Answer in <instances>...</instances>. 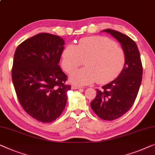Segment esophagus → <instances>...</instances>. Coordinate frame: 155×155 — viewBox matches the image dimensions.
I'll use <instances>...</instances> for the list:
<instances>
[{"instance_id":"esophagus-1","label":"esophagus","mask_w":155,"mask_h":155,"mask_svg":"<svg viewBox=\"0 0 155 155\" xmlns=\"http://www.w3.org/2000/svg\"><path fill=\"white\" fill-rule=\"evenodd\" d=\"M81 88V87L79 86H77V85H72L71 86V89H73V90H77V89H79Z\"/></svg>"}]
</instances>
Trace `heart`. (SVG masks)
<instances>
[{
    "label": "heart",
    "mask_w": 155,
    "mask_h": 155,
    "mask_svg": "<svg viewBox=\"0 0 155 155\" xmlns=\"http://www.w3.org/2000/svg\"><path fill=\"white\" fill-rule=\"evenodd\" d=\"M85 61L84 68L71 74L69 80L78 85L97 81L104 84L120 74L126 62L123 49L110 39L102 36L87 37L81 39L77 45H69L62 54V66L70 73Z\"/></svg>",
    "instance_id": "heart-1"
}]
</instances>
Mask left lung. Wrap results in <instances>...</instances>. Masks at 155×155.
<instances>
[{
    "instance_id": "1",
    "label": "left lung",
    "mask_w": 155,
    "mask_h": 155,
    "mask_svg": "<svg viewBox=\"0 0 155 155\" xmlns=\"http://www.w3.org/2000/svg\"><path fill=\"white\" fill-rule=\"evenodd\" d=\"M117 39L126 56L123 70L116 79L97 89L91 102L92 110L100 119L112 121L121 117L134 104L143 77V66L136 43L126 35L112 29L102 30Z\"/></svg>"
}]
</instances>
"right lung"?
<instances>
[{"label": "right lung", "instance_id": "right-lung-1", "mask_svg": "<svg viewBox=\"0 0 155 155\" xmlns=\"http://www.w3.org/2000/svg\"><path fill=\"white\" fill-rule=\"evenodd\" d=\"M64 41L41 33L23 41L14 55L12 78L19 103L28 114L43 123L60 116L70 85L59 66Z\"/></svg>", "mask_w": 155, "mask_h": 155}]
</instances>
